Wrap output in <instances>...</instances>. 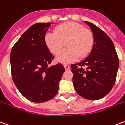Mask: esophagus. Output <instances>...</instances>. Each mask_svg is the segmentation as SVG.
I'll return each mask as SVG.
<instances>
[{"label":"esophagus","mask_w":125,"mask_h":125,"mask_svg":"<svg viewBox=\"0 0 125 125\" xmlns=\"http://www.w3.org/2000/svg\"><path fill=\"white\" fill-rule=\"evenodd\" d=\"M63 66H64V68H65V69L66 70H69V69L70 68V66L69 65H67V64L63 65Z\"/></svg>","instance_id":"1"}]
</instances>
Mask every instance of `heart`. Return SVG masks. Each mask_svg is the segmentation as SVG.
Wrapping results in <instances>:
<instances>
[{
    "mask_svg": "<svg viewBox=\"0 0 125 125\" xmlns=\"http://www.w3.org/2000/svg\"><path fill=\"white\" fill-rule=\"evenodd\" d=\"M54 32H47L44 42L51 53L57 54L64 46L66 49L57 54L56 60L62 63L74 62L80 56H87L92 48L93 38L89 30L76 22L69 21L57 26Z\"/></svg>",
    "mask_w": 125,
    "mask_h": 125,
    "instance_id": "heart-1",
    "label": "heart"
}]
</instances>
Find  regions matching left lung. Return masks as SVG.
<instances>
[{
  "mask_svg": "<svg viewBox=\"0 0 125 125\" xmlns=\"http://www.w3.org/2000/svg\"><path fill=\"white\" fill-rule=\"evenodd\" d=\"M84 23L93 32V45L85 60L71 65L72 81L79 95L84 99L97 100L105 97L112 89L119 60L110 38L93 23Z\"/></svg>",
  "mask_w": 125,
  "mask_h": 125,
  "instance_id": "1",
  "label": "left lung"
}]
</instances>
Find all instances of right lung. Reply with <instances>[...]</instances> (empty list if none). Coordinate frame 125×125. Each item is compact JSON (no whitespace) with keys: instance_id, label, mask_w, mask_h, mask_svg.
Here are the masks:
<instances>
[{"instance_id":"obj_1","label":"right lung","mask_w":125,"mask_h":125,"mask_svg":"<svg viewBox=\"0 0 125 125\" xmlns=\"http://www.w3.org/2000/svg\"><path fill=\"white\" fill-rule=\"evenodd\" d=\"M51 23L32 25L12 48L11 74L17 89L30 101L45 102L58 92L65 68L61 63L49 66L54 59L44 42Z\"/></svg>"}]
</instances>
